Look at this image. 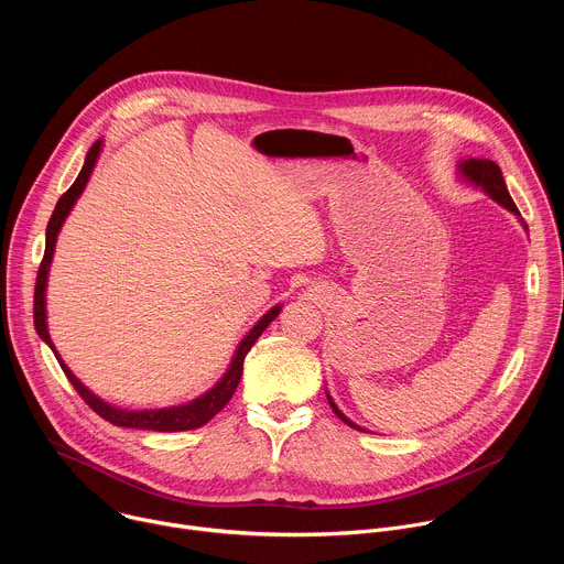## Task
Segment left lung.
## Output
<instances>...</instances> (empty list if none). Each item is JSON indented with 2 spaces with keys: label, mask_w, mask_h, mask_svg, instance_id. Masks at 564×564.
<instances>
[{
  "label": "left lung",
  "mask_w": 564,
  "mask_h": 564,
  "mask_svg": "<svg viewBox=\"0 0 564 564\" xmlns=\"http://www.w3.org/2000/svg\"><path fill=\"white\" fill-rule=\"evenodd\" d=\"M462 174H464L470 183H475V185H479L481 189H485L494 200H498L500 205H505V207L511 209L513 214H520L518 207H516V203H513V198H511V194H509V189H507V183H505V178H502V172H500V167L494 163V160H475V158H470V160H466V163H462ZM328 401H330L333 411L337 413V417H339L341 422H346V424L352 426V429H359L357 424H352V422L337 409V404H335V401H333L330 397H328Z\"/></svg>",
  "instance_id": "8db88e82"
}]
</instances>
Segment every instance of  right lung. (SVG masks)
I'll return each mask as SVG.
<instances>
[{
    "label": "right lung",
    "instance_id": "right-lung-1",
    "mask_svg": "<svg viewBox=\"0 0 564 564\" xmlns=\"http://www.w3.org/2000/svg\"><path fill=\"white\" fill-rule=\"evenodd\" d=\"M100 144H102L100 140L94 142V147H91L89 153H87L83 172L77 174L75 183L62 194V198L57 200V205H55V209H53V216H51V220H48V225H46L44 259H42V263H40L37 279H35L33 318H35V330H37V335H40L51 348H53V341H51V337H48V333H46L44 290H46L48 265H51L53 250H55V238H57V231H59V227H62L66 214L70 212V207H73V203L77 200V196L83 194V189H85V185H87V181H89V176H91V172H94V165H96L98 153H100ZM279 310H281L279 305L272 307V310L259 321V324L252 328V333L243 339V344L238 346V350H236V355H234V361H231L227 375H225L207 394L198 397L196 401H192V404H187V406H176V409H165V411H140V413H138V411H120V409H113V406L105 404V401L98 399L96 394H91L83 383H79V381L75 379V375L64 366V361H62L57 355H55V357H57V361H59V366H62L66 379H68L70 386L77 390V394L87 401L89 409H94V413H98L102 420L111 422L113 426L142 429V431H160V433H165V431H192V429L205 426L214 415H218V413L225 409V404L231 399V394H234V390H236V386H238V381H240V375H243V359H246V355L250 352V348L254 346V341L263 335V330L272 324L274 316L279 314ZM53 352H55V348H53Z\"/></svg>",
    "mask_w": 564,
    "mask_h": 564
}]
</instances>
